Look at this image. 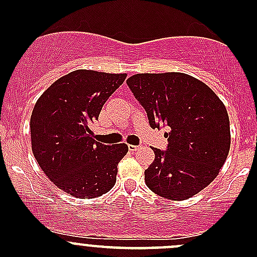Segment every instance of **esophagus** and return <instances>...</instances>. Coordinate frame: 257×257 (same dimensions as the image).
<instances>
[{"instance_id":"1","label":"esophagus","mask_w":257,"mask_h":257,"mask_svg":"<svg viewBox=\"0 0 257 257\" xmlns=\"http://www.w3.org/2000/svg\"><path fill=\"white\" fill-rule=\"evenodd\" d=\"M128 148H129V150H131V152H137V150H139L142 148V145H132V144H129L128 145Z\"/></svg>"}]
</instances>
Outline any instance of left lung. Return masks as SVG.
Instances as JSON below:
<instances>
[{"mask_svg": "<svg viewBox=\"0 0 257 257\" xmlns=\"http://www.w3.org/2000/svg\"><path fill=\"white\" fill-rule=\"evenodd\" d=\"M126 84L150 126L170 128L167 149L154 148L145 184L169 200L191 198L216 178L229 154L226 108L205 83L185 73L136 74Z\"/></svg>", "mask_w": 257, "mask_h": 257, "instance_id": "left-lung-1", "label": "left lung"}]
</instances>
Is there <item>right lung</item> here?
Instances as JSON below:
<instances>
[{
  "mask_svg": "<svg viewBox=\"0 0 257 257\" xmlns=\"http://www.w3.org/2000/svg\"><path fill=\"white\" fill-rule=\"evenodd\" d=\"M126 74L71 72L43 93L31 115L32 152L54 185L69 195L92 199L113 188L125 143L107 145L93 139L90 123L98 120L108 98Z\"/></svg>",
  "mask_w": 257,
  "mask_h": 257,
  "instance_id": "1",
  "label": "right lung"
}]
</instances>
